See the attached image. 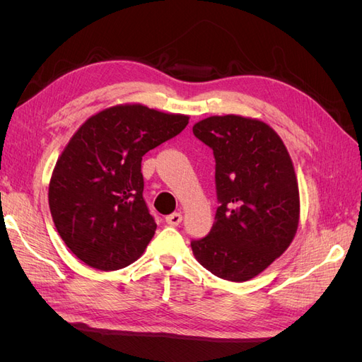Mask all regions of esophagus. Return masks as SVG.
<instances>
[{
	"label": "esophagus",
	"mask_w": 362,
	"mask_h": 362,
	"mask_svg": "<svg viewBox=\"0 0 362 362\" xmlns=\"http://www.w3.org/2000/svg\"><path fill=\"white\" fill-rule=\"evenodd\" d=\"M182 222V214L181 213H172L166 217V223L170 226H178Z\"/></svg>",
	"instance_id": "34e87169"
}]
</instances>
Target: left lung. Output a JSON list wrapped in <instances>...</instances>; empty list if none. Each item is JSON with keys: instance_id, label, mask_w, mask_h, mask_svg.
<instances>
[{"instance_id": "1", "label": "left lung", "mask_w": 362, "mask_h": 362, "mask_svg": "<svg viewBox=\"0 0 362 362\" xmlns=\"http://www.w3.org/2000/svg\"><path fill=\"white\" fill-rule=\"evenodd\" d=\"M193 134L213 149L218 206L211 231L192 250L213 275L247 281L293 242L299 189L291 158L267 124L235 115L194 124Z\"/></svg>"}]
</instances>
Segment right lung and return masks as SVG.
Wrapping results in <instances>:
<instances>
[{"label": "right lung", "mask_w": 362, "mask_h": 362, "mask_svg": "<svg viewBox=\"0 0 362 362\" xmlns=\"http://www.w3.org/2000/svg\"><path fill=\"white\" fill-rule=\"evenodd\" d=\"M187 124L189 116L125 104L78 128L57 160L48 192L54 225L76 258L108 272L144 254L157 223L144 199L141 157Z\"/></svg>", "instance_id": "obj_1"}]
</instances>
